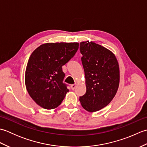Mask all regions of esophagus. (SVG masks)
<instances>
[{
	"label": "esophagus",
	"instance_id": "1",
	"mask_svg": "<svg viewBox=\"0 0 147 147\" xmlns=\"http://www.w3.org/2000/svg\"><path fill=\"white\" fill-rule=\"evenodd\" d=\"M76 86H77V84H76V83L73 84V85H71V89H72V90H74V89H75L76 87Z\"/></svg>",
	"mask_w": 147,
	"mask_h": 147
}]
</instances>
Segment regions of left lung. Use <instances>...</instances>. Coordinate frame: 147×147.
<instances>
[{
	"instance_id": "8db88e82",
	"label": "left lung",
	"mask_w": 147,
	"mask_h": 147,
	"mask_svg": "<svg viewBox=\"0 0 147 147\" xmlns=\"http://www.w3.org/2000/svg\"><path fill=\"white\" fill-rule=\"evenodd\" d=\"M82 61L85 71L86 92L80 97L86 111L96 112L114 98L119 85V66L110 50L95 42L80 43Z\"/></svg>"
}]
</instances>
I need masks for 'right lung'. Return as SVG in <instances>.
Wrapping results in <instances>:
<instances>
[{
  "label": "right lung",
  "instance_id": "right-lung-1",
  "mask_svg": "<svg viewBox=\"0 0 147 147\" xmlns=\"http://www.w3.org/2000/svg\"><path fill=\"white\" fill-rule=\"evenodd\" d=\"M79 43H47L31 54L25 71L30 96L40 107L54 109L61 104L69 90L62 83V65L75 55Z\"/></svg>",
  "mask_w": 147,
  "mask_h": 147
}]
</instances>
